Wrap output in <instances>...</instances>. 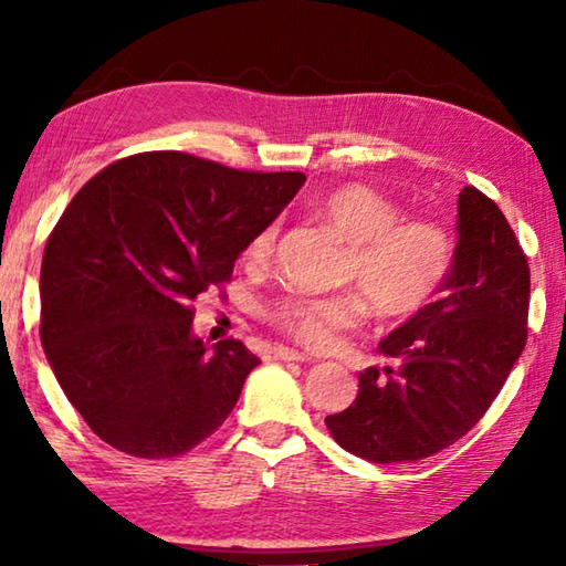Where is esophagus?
I'll use <instances>...</instances> for the list:
<instances>
[{
    "label": "esophagus",
    "instance_id": "34e87169",
    "mask_svg": "<svg viewBox=\"0 0 566 566\" xmlns=\"http://www.w3.org/2000/svg\"><path fill=\"white\" fill-rule=\"evenodd\" d=\"M270 354H272V359H282V361H304V359H310V357H304L302 352H294L290 347H274Z\"/></svg>",
    "mask_w": 566,
    "mask_h": 566
}]
</instances>
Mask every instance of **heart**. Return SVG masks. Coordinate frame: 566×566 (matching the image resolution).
<instances>
[{
  "label": "heart",
  "instance_id": "b5f03b06",
  "mask_svg": "<svg viewBox=\"0 0 566 566\" xmlns=\"http://www.w3.org/2000/svg\"><path fill=\"white\" fill-rule=\"evenodd\" d=\"M319 222L347 247L342 284L357 290L371 312L405 319L419 312L442 286L452 262V242L432 219H401V209L364 185H344L317 205ZM276 224H266L247 244V260L266 264L274 252ZM364 312L357 294L284 296L270 310L274 327L304 347L322 349L334 334L349 329Z\"/></svg>",
  "mask_w": 566,
  "mask_h": 566
}]
</instances>
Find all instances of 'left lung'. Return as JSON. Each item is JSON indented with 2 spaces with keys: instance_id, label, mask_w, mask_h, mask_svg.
I'll return each instance as SVG.
<instances>
[{
  "instance_id": "8db88e82",
  "label": "left lung",
  "mask_w": 566,
  "mask_h": 566,
  "mask_svg": "<svg viewBox=\"0 0 566 566\" xmlns=\"http://www.w3.org/2000/svg\"><path fill=\"white\" fill-rule=\"evenodd\" d=\"M454 260L429 302L377 344L389 367L359 371L357 399L329 415L342 449L375 464L417 462L472 429L526 344L530 266L490 197L457 199Z\"/></svg>"
}]
</instances>
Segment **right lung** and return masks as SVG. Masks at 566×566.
Masks as SVG:
<instances>
[{"instance_id": "right-lung-1", "label": "right lung", "mask_w": 566, "mask_h": 566, "mask_svg": "<svg viewBox=\"0 0 566 566\" xmlns=\"http://www.w3.org/2000/svg\"><path fill=\"white\" fill-rule=\"evenodd\" d=\"M302 171H239L181 151L104 167L42 260V347L66 399L124 454L167 459L224 424L260 357L212 349L191 304L292 202Z\"/></svg>"}]
</instances>
